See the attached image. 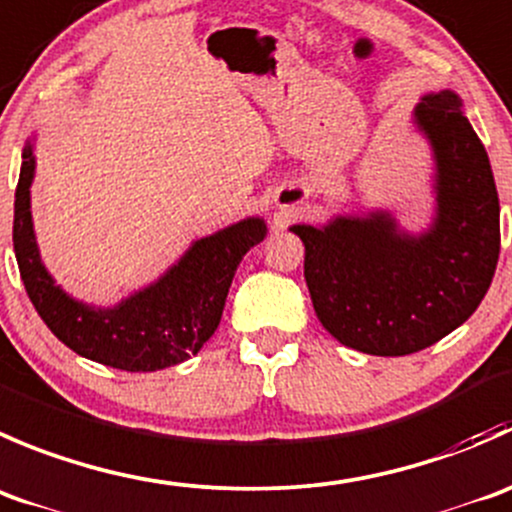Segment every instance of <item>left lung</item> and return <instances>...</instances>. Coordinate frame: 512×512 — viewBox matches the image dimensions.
<instances>
[{
	"mask_svg": "<svg viewBox=\"0 0 512 512\" xmlns=\"http://www.w3.org/2000/svg\"><path fill=\"white\" fill-rule=\"evenodd\" d=\"M453 91L423 96L416 121L438 161V219L406 236L388 214L293 226L318 321L371 356H408L468 321L500 254V204L488 154Z\"/></svg>",
	"mask_w": 512,
	"mask_h": 512,
	"instance_id": "obj_1",
	"label": "left lung"
}]
</instances>
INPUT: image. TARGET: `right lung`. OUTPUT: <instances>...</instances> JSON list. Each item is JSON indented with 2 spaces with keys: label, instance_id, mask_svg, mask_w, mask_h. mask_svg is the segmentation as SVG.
<instances>
[{
  "label": "right lung",
  "instance_id": "1",
  "mask_svg": "<svg viewBox=\"0 0 512 512\" xmlns=\"http://www.w3.org/2000/svg\"><path fill=\"white\" fill-rule=\"evenodd\" d=\"M32 176V149H24L14 194V254L29 301L64 346L101 366L151 373L186 361L214 336L241 258L266 236L261 219L196 241L159 283L101 311L69 298L44 271L29 211Z\"/></svg>",
  "mask_w": 512,
  "mask_h": 512
}]
</instances>
